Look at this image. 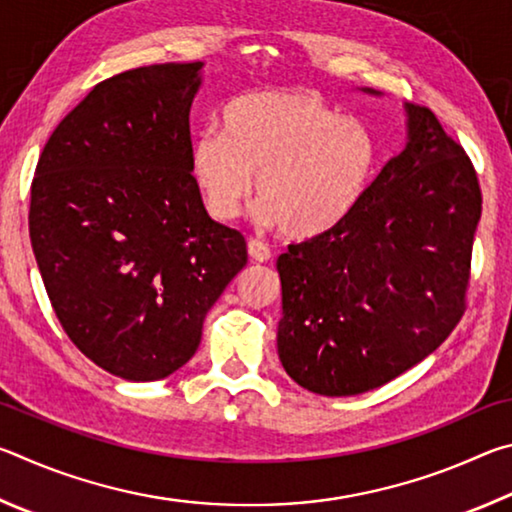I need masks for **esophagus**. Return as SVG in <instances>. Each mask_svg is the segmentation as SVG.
Listing matches in <instances>:
<instances>
[{"instance_id":"1","label":"esophagus","mask_w":512,"mask_h":512,"mask_svg":"<svg viewBox=\"0 0 512 512\" xmlns=\"http://www.w3.org/2000/svg\"><path fill=\"white\" fill-rule=\"evenodd\" d=\"M248 255L253 262H268L271 259V248L259 239H248Z\"/></svg>"}]
</instances>
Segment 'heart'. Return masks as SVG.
Returning <instances> with one entry per match:
<instances>
[{
    "mask_svg": "<svg viewBox=\"0 0 512 512\" xmlns=\"http://www.w3.org/2000/svg\"><path fill=\"white\" fill-rule=\"evenodd\" d=\"M375 135L311 92L257 90L221 110V133L205 128L189 151L198 194L216 221H232L253 192L259 221L291 239L336 228L375 178Z\"/></svg>",
    "mask_w": 512,
    "mask_h": 512,
    "instance_id": "obj_1",
    "label": "heart"
}]
</instances>
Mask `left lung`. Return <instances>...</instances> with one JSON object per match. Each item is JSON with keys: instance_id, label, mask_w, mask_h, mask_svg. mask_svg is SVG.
Returning a JSON list of instances; mask_svg holds the SVG:
<instances>
[{"instance_id": "1", "label": "left lung", "mask_w": 512, "mask_h": 512, "mask_svg": "<svg viewBox=\"0 0 512 512\" xmlns=\"http://www.w3.org/2000/svg\"><path fill=\"white\" fill-rule=\"evenodd\" d=\"M406 115L409 142L359 205L277 257V354L311 393L384 386L429 357L465 314L479 178L429 108L406 103Z\"/></svg>"}]
</instances>
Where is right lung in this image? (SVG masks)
Segmentation results:
<instances>
[{
  "label": "right lung",
  "instance_id": "right-lung-1",
  "mask_svg": "<svg viewBox=\"0 0 512 512\" xmlns=\"http://www.w3.org/2000/svg\"><path fill=\"white\" fill-rule=\"evenodd\" d=\"M203 63L135 67L60 121L31 183L29 235L65 334L110 375L153 381L194 357L207 311L248 262L189 169Z\"/></svg>",
  "mask_w": 512,
  "mask_h": 512
}]
</instances>
